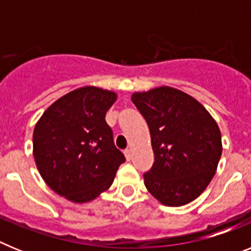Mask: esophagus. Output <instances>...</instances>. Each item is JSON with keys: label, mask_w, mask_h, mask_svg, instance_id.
<instances>
[{"label": "esophagus", "mask_w": 251, "mask_h": 251, "mask_svg": "<svg viewBox=\"0 0 251 251\" xmlns=\"http://www.w3.org/2000/svg\"><path fill=\"white\" fill-rule=\"evenodd\" d=\"M124 154H126V158L129 161L130 158H132V151L129 150V148H127V150H124Z\"/></svg>", "instance_id": "34e87169"}]
</instances>
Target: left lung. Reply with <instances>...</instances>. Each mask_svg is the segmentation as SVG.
I'll list each match as a JSON object with an SVG mask.
<instances>
[{"label": "left lung", "instance_id": "1", "mask_svg": "<svg viewBox=\"0 0 251 251\" xmlns=\"http://www.w3.org/2000/svg\"><path fill=\"white\" fill-rule=\"evenodd\" d=\"M151 132L154 163L145 185L166 206H182L200 196L217 170L221 132L205 106L178 89L159 86L132 94Z\"/></svg>", "mask_w": 251, "mask_h": 251}]
</instances>
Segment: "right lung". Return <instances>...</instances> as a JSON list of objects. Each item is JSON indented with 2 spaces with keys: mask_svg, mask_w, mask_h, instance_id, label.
<instances>
[{
  "mask_svg": "<svg viewBox=\"0 0 251 251\" xmlns=\"http://www.w3.org/2000/svg\"><path fill=\"white\" fill-rule=\"evenodd\" d=\"M117 94L97 86L75 89L51 104L34 128V157L46 185L66 200L89 202L112 186L126 161L105 114Z\"/></svg>",
  "mask_w": 251,
  "mask_h": 251,
  "instance_id": "add662e5",
  "label": "right lung"
}]
</instances>
